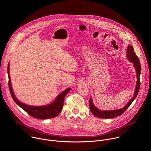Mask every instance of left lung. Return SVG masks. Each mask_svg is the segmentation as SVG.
Masks as SVG:
<instances>
[{
    "label": "left lung",
    "instance_id": "1",
    "mask_svg": "<svg viewBox=\"0 0 151 151\" xmlns=\"http://www.w3.org/2000/svg\"><path fill=\"white\" fill-rule=\"evenodd\" d=\"M127 57L128 59L130 60L131 62H132L134 65V68L136 70L137 73V81L136 83V88L134 91V94L132 99L129 101V102L124 106L122 108H121L120 109L114 110V111H101L94 106L92 102L91 99H90V109L92 114L100 118H115L116 116H120L122 114H124V112L127 110L128 107L130 106V104L132 103V102L134 101V100L137 97L140 87V75L141 72V66L140 63L139 58L136 55L133 47L132 45H129L127 48Z\"/></svg>",
    "mask_w": 151,
    "mask_h": 151
}]
</instances>
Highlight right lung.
Returning a JSON list of instances; mask_svg holds the SVG:
<instances>
[{
    "instance_id": "add662e5",
    "label": "right lung",
    "mask_w": 151,
    "mask_h": 151,
    "mask_svg": "<svg viewBox=\"0 0 151 151\" xmlns=\"http://www.w3.org/2000/svg\"><path fill=\"white\" fill-rule=\"evenodd\" d=\"M9 65L8 64V74L9 78L8 85L10 91L11 95L14 100V101L22 108L24 111H25L29 115L32 116L33 118L40 119H46L49 118H52L57 116L61 111L64 103V99L65 96L70 91L71 88H69L64 90L63 93L58 96L56 99L51 104L44 106H32L25 104L23 103L20 102L18 100V99L15 97L11 83V79L9 76Z\"/></svg>"
}]
</instances>
